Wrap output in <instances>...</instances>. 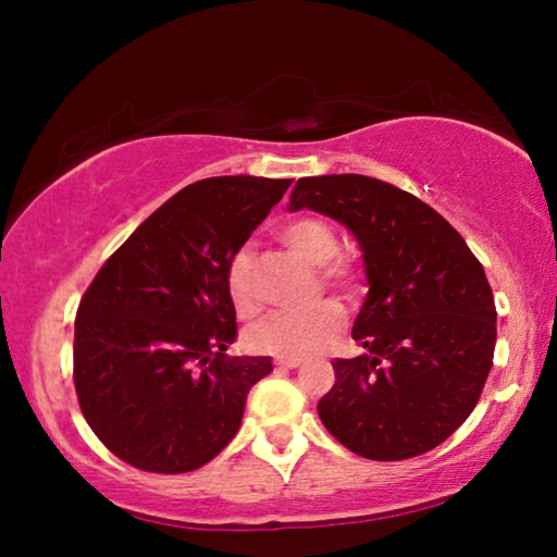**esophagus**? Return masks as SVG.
<instances>
[{
    "mask_svg": "<svg viewBox=\"0 0 557 557\" xmlns=\"http://www.w3.org/2000/svg\"><path fill=\"white\" fill-rule=\"evenodd\" d=\"M276 364H278V368L294 370V368H299V364H301V360H296V357H278V360H276Z\"/></svg>",
    "mask_w": 557,
    "mask_h": 557,
    "instance_id": "obj_1",
    "label": "esophagus"
}]
</instances>
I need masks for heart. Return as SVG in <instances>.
<instances>
[{"label": "heart", "mask_w": 557, "mask_h": 557, "mask_svg": "<svg viewBox=\"0 0 557 557\" xmlns=\"http://www.w3.org/2000/svg\"><path fill=\"white\" fill-rule=\"evenodd\" d=\"M281 240L301 253L307 261L324 265L322 276L330 286L352 294L357 281L355 271L345 261L334 258L339 253L337 231L322 218H299L284 225ZM227 299L240 317H253L261 307V296L253 278V250L243 246L227 263L225 273ZM345 324V311L337 301H319L304 311H273L261 322L248 326L246 345L253 352L276 357H307L324 349L337 337Z\"/></svg>", "instance_id": "b5f03b06"}]
</instances>
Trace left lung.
Instances as JSON below:
<instances>
[{"instance_id":"left-lung-1","label":"left lung","mask_w":557,"mask_h":557,"mask_svg":"<svg viewBox=\"0 0 557 557\" xmlns=\"http://www.w3.org/2000/svg\"><path fill=\"white\" fill-rule=\"evenodd\" d=\"M330 215L360 243L370 292L362 355L334 360L324 429L372 461L421 456L474 410L492 370L497 309L467 240L416 195L364 174L296 182L288 210Z\"/></svg>"}]
</instances>
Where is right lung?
<instances>
[{"label":"right lung","instance_id":"add662e5","mask_svg":"<svg viewBox=\"0 0 557 557\" xmlns=\"http://www.w3.org/2000/svg\"><path fill=\"white\" fill-rule=\"evenodd\" d=\"M292 185L210 177L151 212L96 273L75 317L73 380L83 416L121 461L185 474L240 429L271 357H227L235 309L225 273Z\"/></svg>","mask_w":557,"mask_h":557}]
</instances>
